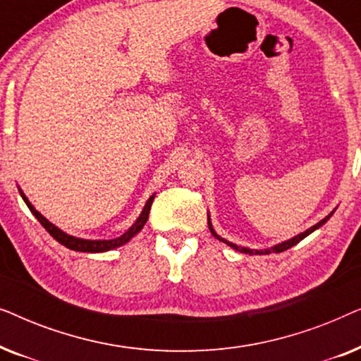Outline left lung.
<instances>
[{
  "mask_svg": "<svg viewBox=\"0 0 361 361\" xmlns=\"http://www.w3.org/2000/svg\"><path fill=\"white\" fill-rule=\"evenodd\" d=\"M334 214V212H332ZM332 214L330 215H327L325 216L324 220H320L319 224H315L314 226H310L309 230H305L304 233H299L298 236H294V238H290V240H288V241H283V243H279V245H276V246H273V248H269V250H250V248H243V246H236V245H233V243H230V241H226V240H224V238H220L219 235L215 233V230H214V226H212V224H210V219H209V228H210V233L215 236V238H219L220 241H224V243H226L228 246H231V248L233 250H236V251H241V253H246V255H269V253H281V251H286V250H289V248H293L294 245H298L300 240H304L305 236L307 235H310L312 233V231H315L319 228V226H322L325 221H327L330 216H332Z\"/></svg>",
  "mask_w": 361,
  "mask_h": 361,
  "instance_id": "1",
  "label": "left lung"
}]
</instances>
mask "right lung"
<instances>
[{
    "instance_id": "right-lung-1",
    "label": "right lung",
    "mask_w": 361,
    "mask_h": 361,
    "mask_svg": "<svg viewBox=\"0 0 361 361\" xmlns=\"http://www.w3.org/2000/svg\"><path fill=\"white\" fill-rule=\"evenodd\" d=\"M19 194H21L23 200L26 202V205L29 207V210L32 212V215L36 216V219L41 221V225L46 228L49 233L54 240H57L59 243L66 246L68 250H73V251H83V253H102V251H108V250H113V248H118V246L125 245L130 241L133 236L137 235L141 231L142 226L147 221V216H149V210H151V205H152V200H154V195L149 197V200L146 202L145 209H142L141 215L137 216V220L133 224L130 228H128L125 233L121 236H118V238H113V240H83V238H77V236H72V235H67L66 231H62L61 228H57L56 225H52L51 221L47 219H44V216L39 214V212L34 209L31 205V202L27 200V197L23 194V190H19Z\"/></svg>"
}]
</instances>
